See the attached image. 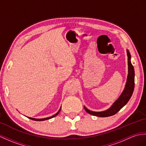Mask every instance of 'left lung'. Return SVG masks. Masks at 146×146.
<instances>
[{
	"mask_svg": "<svg viewBox=\"0 0 146 146\" xmlns=\"http://www.w3.org/2000/svg\"><path fill=\"white\" fill-rule=\"evenodd\" d=\"M127 55V65H128V74L127 77V80L125 85L124 89L121 94L119 97L114 101L113 104L111 105L110 108L103 111H91L84 106V110L88 113H89L93 116H96L98 117H108L113 116L116 114L122 108H123L125 105L130 100V98L133 93L134 88V69L131 62V56L129 51L126 50Z\"/></svg>",
	"mask_w": 146,
	"mask_h": 146,
	"instance_id": "left-lung-1",
	"label": "left lung"
}]
</instances>
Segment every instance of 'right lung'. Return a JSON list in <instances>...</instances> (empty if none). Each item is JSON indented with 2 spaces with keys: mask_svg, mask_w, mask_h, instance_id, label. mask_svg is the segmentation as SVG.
Masks as SVG:
<instances>
[{
  "mask_svg": "<svg viewBox=\"0 0 146 146\" xmlns=\"http://www.w3.org/2000/svg\"><path fill=\"white\" fill-rule=\"evenodd\" d=\"M61 108H62V107H60V109L58 110V111L55 114H54V115H53L52 116H50V117H48L42 118V119H36V118H33V117H27L29 118L30 119H32V120H33V121H45V120H47V119H51V118H53V117L57 116V115L58 114V113H60V111L61 110Z\"/></svg>",
  "mask_w": 146,
  "mask_h": 146,
  "instance_id": "right-lung-1",
  "label": "right lung"
}]
</instances>
